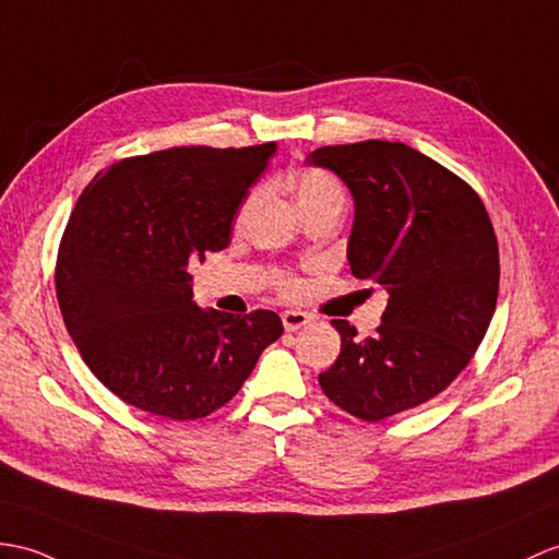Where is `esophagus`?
<instances>
[{"mask_svg":"<svg viewBox=\"0 0 559 559\" xmlns=\"http://www.w3.org/2000/svg\"><path fill=\"white\" fill-rule=\"evenodd\" d=\"M281 321H283L285 331H297V329L307 326L309 314H305V311H297V309H288L281 314Z\"/></svg>","mask_w":559,"mask_h":559,"instance_id":"esophagus-1","label":"esophagus"}]
</instances>
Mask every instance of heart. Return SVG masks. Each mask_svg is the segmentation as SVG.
I'll return each instance as SVG.
<instances>
[{
    "label": "heart",
    "mask_w": 559,
    "mask_h": 559,
    "mask_svg": "<svg viewBox=\"0 0 559 559\" xmlns=\"http://www.w3.org/2000/svg\"><path fill=\"white\" fill-rule=\"evenodd\" d=\"M293 194H295L297 210L300 212L314 210V206L329 204V202H345L343 186L331 174L321 171V168H309V171L297 176ZM281 285H283V293L288 295L300 293V283L295 278H285Z\"/></svg>",
    "instance_id": "b5f03b06"
}]
</instances>
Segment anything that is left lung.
Instances as JSON below:
<instances>
[{
	"label": "left lung",
	"instance_id": "left-lung-1",
	"mask_svg": "<svg viewBox=\"0 0 559 559\" xmlns=\"http://www.w3.org/2000/svg\"><path fill=\"white\" fill-rule=\"evenodd\" d=\"M307 164L347 186L349 269L388 293L373 338L331 321L341 355L319 373L321 391L353 417L381 421L445 391L481 345L498 300L496 230L462 178L402 142L319 147Z\"/></svg>",
	"mask_w": 559,
	"mask_h": 559
}]
</instances>
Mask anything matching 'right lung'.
Returning a JSON list of instances; mask_svg holds the SVG:
<instances>
[{
    "label": "right lung",
    "instance_id": "right-lung-1",
    "mask_svg": "<svg viewBox=\"0 0 559 559\" xmlns=\"http://www.w3.org/2000/svg\"><path fill=\"white\" fill-rule=\"evenodd\" d=\"M276 142L174 147L111 164L78 198L57 257V300L78 353L128 405L190 421L224 407L283 333L269 309L192 302L188 264L224 250Z\"/></svg>",
    "mask_w": 559,
    "mask_h": 559
}]
</instances>
